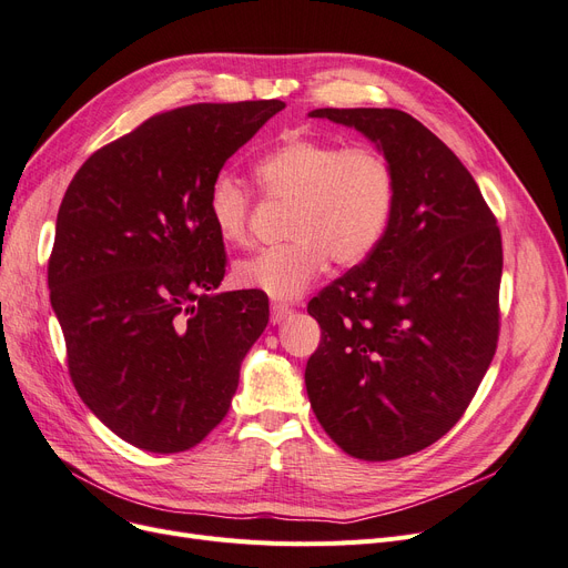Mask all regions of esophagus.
Listing matches in <instances>:
<instances>
[{
	"label": "esophagus",
	"mask_w": 568,
	"mask_h": 568,
	"mask_svg": "<svg viewBox=\"0 0 568 568\" xmlns=\"http://www.w3.org/2000/svg\"><path fill=\"white\" fill-rule=\"evenodd\" d=\"M291 307L288 305H284V303H272L270 305V322L272 324H282L286 316H291Z\"/></svg>",
	"instance_id": "1"
}]
</instances>
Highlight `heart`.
I'll return each instance as SVG.
<instances>
[{"instance_id":"b5f03b06","label":"heart","mask_w":568,"mask_h":568,"mask_svg":"<svg viewBox=\"0 0 568 568\" xmlns=\"http://www.w3.org/2000/svg\"><path fill=\"white\" fill-rule=\"evenodd\" d=\"M254 174L267 200L291 205V242L235 263L244 288L291 301L322 275L328 258L354 267L373 256L396 210V170L371 144L343 146L314 138H288L263 153ZM252 193L231 174L207 191V214L225 244H244L252 223Z\"/></svg>"}]
</instances>
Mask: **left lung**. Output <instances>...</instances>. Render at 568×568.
<instances>
[{"label":"left lung","mask_w":568,"mask_h":568,"mask_svg":"<svg viewBox=\"0 0 568 568\" xmlns=\"http://www.w3.org/2000/svg\"><path fill=\"white\" fill-rule=\"evenodd\" d=\"M389 155L396 210L368 261L307 303L322 326L305 387L331 440L363 462L434 445L455 426L498 343L504 248L478 184L398 109H314Z\"/></svg>","instance_id":"8db88e82"}]
</instances>
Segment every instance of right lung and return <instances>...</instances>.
<instances>
[{"instance_id": "add662e5", "label": "right lung", "mask_w": 568, "mask_h": 568, "mask_svg": "<svg viewBox=\"0 0 568 568\" xmlns=\"http://www.w3.org/2000/svg\"><path fill=\"white\" fill-rule=\"evenodd\" d=\"M282 100L189 104L98 149L67 186L49 258L67 368L104 426L174 455L229 415L267 326L261 291L212 293L225 246L207 191Z\"/></svg>"}]
</instances>
